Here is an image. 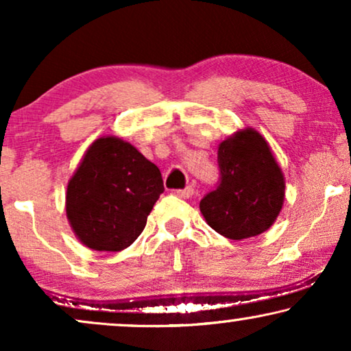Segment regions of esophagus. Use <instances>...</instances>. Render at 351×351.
<instances>
[{"label": "esophagus", "mask_w": 351, "mask_h": 351, "mask_svg": "<svg viewBox=\"0 0 351 351\" xmlns=\"http://www.w3.org/2000/svg\"><path fill=\"white\" fill-rule=\"evenodd\" d=\"M176 195L179 196V198H191V196L195 195V190H193V186H185V189L177 190Z\"/></svg>", "instance_id": "1"}]
</instances>
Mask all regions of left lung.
Masks as SVG:
<instances>
[{
    "mask_svg": "<svg viewBox=\"0 0 351 351\" xmlns=\"http://www.w3.org/2000/svg\"><path fill=\"white\" fill-rule=\"evenodd\" d=\"M219 182L199 209L210 228L230 239L257 237L271 227L285 201V177L270 147L254 129L220 143Z\"/></svg>",
    "mask_w": 351,
    "mask_h": 351,
    "instance_id": "left-lung-1",
    "label": "left lung"
}]
</instances>
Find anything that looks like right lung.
Segmentation results:
<instances>
[{
    "label": "right lung",
    "instance_id": "1",
    "mask_svg": "<svg viewBox=\"0 0 351 351\" xmlns=\"http://www.w3.org/2000/svg\"><path fill=\"white\" fill-rule=\"evenodd\" d=\"M165 191L158 167L131 143L97 138L66 189V217L80 241L95 251H123L143 232Z\"/></svg>",
    "mask_w": 351,
    "mask_h": 351
}]
</instances>
